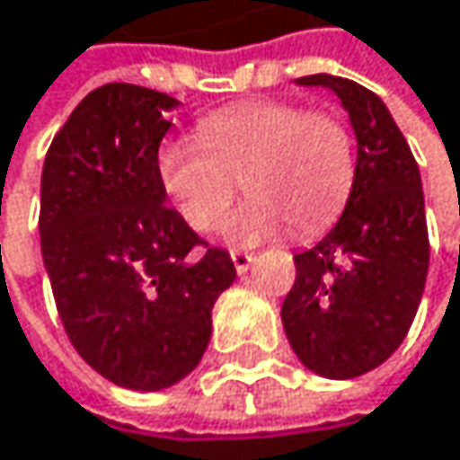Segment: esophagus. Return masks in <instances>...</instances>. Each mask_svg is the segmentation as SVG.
<instances>
[{
    "mask_svg": "<svg viewBox=\"0 0 460 460\" xmlns=\"http://www.w3.org/2000/svg\"><path fill=\"white\" fill-rule=\"evenodd\" d=\"M231 261H234V266H236L239 274H247L250 266H252V261H255V255L252 252H231Z\"/></svg>",
    "mask_w": 460,
    "mask_h": 460,
    "instance_id": "esophagus-1",
    "label": "esophagus"
}]
</instances>
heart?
<instances>
[{
	"label": "heart",
	"mask_w": 460,
	"mask_h": 460,
	"mask_svg": "<svg viewBox=\"0 0 460 460\" xmlns=\"http://www.w3.org/2000/svg\"><path fill=\"white\" fill-rule=\"evenodd\" d=\"M159 183L194 231H213L229 213L242 181L250 199L234 213L224 239L263 244L288 226L314 231L332 221L354 181L349 130L296 103H247L210 114L197 136L162 143Z\"/></svg>",
	"instance_id": "1"
}]
</instances>
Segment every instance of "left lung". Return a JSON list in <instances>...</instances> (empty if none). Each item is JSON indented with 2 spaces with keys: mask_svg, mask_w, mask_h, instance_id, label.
<instances>
[{
  "mask_svg": "<svg viewBox=\"0 0 460 460\" xmlns=\"http://www.w3.org/2000/svg\"><path fill=\"white\" fill-rule=\"evenodd\" d=\"M296 84L338 95L357 164L338 224L293 255L296 285L282 304V324L306 370L346 381L384 365L413 324L429 271L420 172L376 93L332 74Z\"/></svg>",
  "mask_w": 460,
  "mask_h": 460,
  "instance_id": "8db88e82",
  "label": "left lung"
}]
</instances>
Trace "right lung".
Here are the masks:
<instances>
[{
	"label": "right lung",
	"mask_w": 460,
	"mask_h": 460,
	"mask_svg": "<svg viewBox=\"0 0 460 460\" xmlns=\"http://www.w3.org/2000/svg\"><path fill=\"white\" fill-rule=\"evenodd\" d=\"M181 101L138 87L93 90L52 138L40 236L63 327L117 386L183 381L213 335V306L236 279L229 252L164 208L156 154Z\"/></svg>",
	"instance_id": "obj_1"
}]
</instances>
